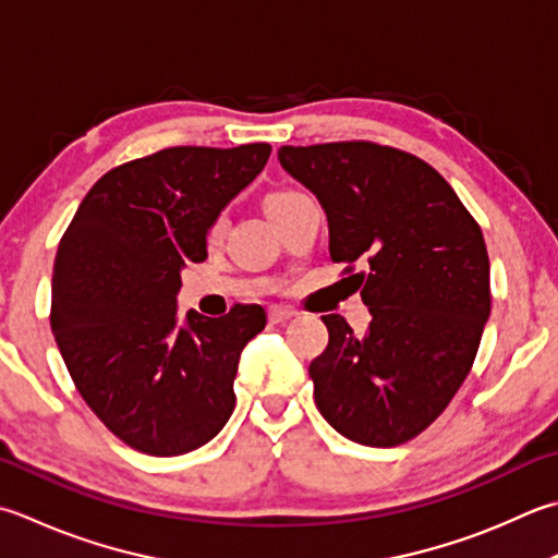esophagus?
Returning a JSON list of instances; mask_svg holds the SVG:
<instances>
[{
  "label": "esophagus",
  "instance_id": "esophagus-1",
  "mask_svg": "<svg viewBox=\"0 0 558 558\" xmlns=\"http://www.w3.org/2000/svg\"><path fill=\"white\" fill-rule=\"evenodd\" d=\"M292 316H298V312L288 310V307H270V310H268L270 324H286V322L292 319Z\"/></svg>",
  "mask_w": 558,
  "mask_h": 558
}]
</instances>
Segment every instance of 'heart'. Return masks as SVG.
I'll use <instances>...</instances> for the list:
<instances>
[{
  "instance_id": "b5f03b06",
  "label": "heart",
  "mask_w": 558,
  "mask_h": 558,
  "mask_svg": "<svg viewBox=\"0 0 558 558\" xmlns=\"http://www.w3.org/2000/svg\"><path fill=\"white\" fill-rule=\"evenodd\" d=\"M294 195H298V191H272L268 198H266V207H268V213L270 210H276L278 205H282L286 201H290V198H294ZM225 225H227V220H225V215H217L215 220L210 222V227H207V236L210 239H215V236H220L222 234V229H225Z\"/></svg>"
}]
</instances>
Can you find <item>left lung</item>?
Listing matches in <instances>:
<instances>
[{"label": "left lung", "mask_w": 558, "mask_h": 558, "mask_svg": "<svg viewBox=\"0 0 558 558\" xmlns=\"http://www.w3.org/2000/svg\"><path fill=\"white\" fill-rule=\"evenodd\" d=\"M292 179L319 198L333 264L355 263L373 314L355 336L322 316L329 345L312 360L314 401L343 438L395 447L416 438L462 387L490 314L482 227L430 163L375 142L280 147Z\"/></svg>", "instance_id": "1"}]
</instances>
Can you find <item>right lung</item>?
<instances>
[{
  "mask_svg": "<svg viewBox=\"0 0 558 558\" xmlns=\"http://www.w3.org/2000/svg\"><path fill=\"white\" fill-rule=\"evenodd\" d=\"M270 145L169 147L98 179L62 234L50 326L74 387L116 438L177 457L210 442L234 411L239 355L264 331L258 304L179 322L189 260L207 227L254 181Z\"/></svg>",
  "mask_w": 558,
  "mask_h": 558,
  "instance_id": "add662e5",
  "label": "right lung"
}]
</instances>
